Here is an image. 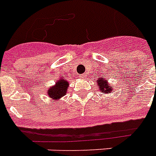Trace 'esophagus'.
<instances>
[{
  "label": "esophagus",
  "mask_w": 156,
  "mask_h": 156,
  "mask_svg": "<svg viewBox=\"0 0 156 156\" xmlns=\"http://www.w3.org/2000/svg\"><path fill=\"white\" fill-rule=\"evenodd\" d=\"M79 77H80V78H81V79H84V78H85V75H84V74L80 75Z\"/></svg>",
  "instance_id": "34e87169"
}]
</instances>
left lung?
<instances>
[{"label":"left lung","instance_id":"obj_1","mask_svg":"<svg viewBox=\"0 0 156 156\" xmlns=\"http://www.w3.org/2000/svg\"><path fill=\"white\" fill-rule=\"evenodd\" d=\"M96 85L98 86V89H99L101 93H110L113 90V86L109 84V80L106 78H98L96 80Z\"/></svg>","mask_w":156,"mask_h":156}]
</instances>
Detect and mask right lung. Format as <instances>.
Wrapping results in <instances>:
<instances>
[{
    "mask_svg": "<svg viewBox=\"0 0 156 156\" xmlns=\"http://www.w3.org/2000/svg\"><path fill=\"white\" fill-rule=\"evenodd\" d=\"M68 76L63 77L61 76L60 78L57 80L55 84L53 86H51L47 90V95L51 99L57 101L60 100L61 98L66 95L68 92V88L69 87V83L68 81Z\"/></svg>",
    "mask_w": 156,
    "mask_h": 156,
    "instance_id": "1",
    "label": "right lung"
}]
</instances>
